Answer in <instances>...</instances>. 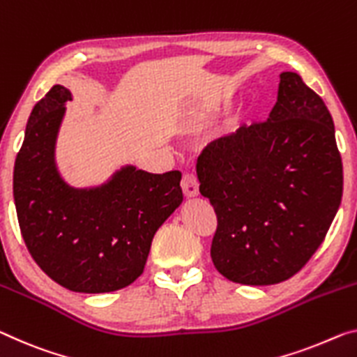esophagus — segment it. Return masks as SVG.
I'll list each match as a JSON object with an SVG mask.
<instances>
[{"instance_id": "esophagus-1", "label": "esophagus", "mask_w": 357, "mask_h": 357, "mask_svg": "<svg viewBox=\"0 0 357 357\" xmlns=\"http://www.w3.org/2000/svg\"><path fill=\"white\" fill-rule=\"evenodd\" d=\"M182 190L186 197H193L197 193H199V182H197V178L195 177L193 174H183L182 177Z\"/></svg>"}]
</instances>
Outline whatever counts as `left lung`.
<instances>
[{"instance_id": "obj_1", "label": "left lung", "mask_w": 357, "mask_h": 357, "mask_svg": "<svg viewBox=\"0 0 357 357\" xmlns=\"http://www.w3.org/2000/svg\"><path fill=\"white\" fill-rule=\"evenodd\" d=\"M196 172L201 195L217 213L213 265L248 286L297 274L322 244L342 202L343 166L332 116L292 71L279 75L268 121L211 142Z\"/></svg>"}]
</instances>
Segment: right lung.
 Listing matches in <instances>:
<instances>
[{"mask_svg":"<svg viewBox=\"0 0 357 357\" xmlns=\"http://www.w3.org/2000/svg\"><path fill=\"white\" fill-rule=\"evenodd\" d=\"M67 100L70 91L56 84L26 123L14 164L20 233L33 260L62 287L113 292L144 273L155 233L183 201L182 174L128 166L100 188H70L54 162Z\"/></svg>","mask_w":357,"mask_h":357,"instance_id":"1","label":"right lung"}]
</instances>
